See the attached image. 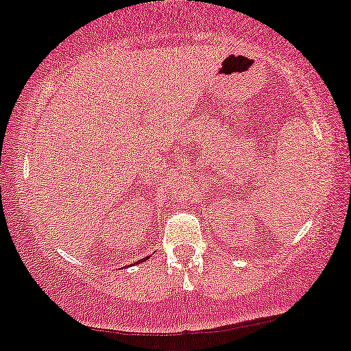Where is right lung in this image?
<instances>
[{"label": "right lung", "mask_w": 351, "mask_h": 351, "mask_svg": "<svg viewBox=\"0 0 351 351\" xmlns=\"http://www.w3.org/2000/svg\"><path fill=\"white\" fill-rule=\"evenodd\" d=\"M145 260H149V256H145V258H142V260H138V261H135V263H141V261H145Z\"/></svg>", "instance_id": "1"}]
</instances>
